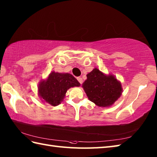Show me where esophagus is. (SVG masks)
<instances>
[{
    "mask_svg": "<svg viewBox=\"0 0 157 157\" xmlns=\"http://www.w3.org/2000/svg\"><path fill=\"white\" fill-rule=\"evenodd\" d=\"M77 79H78V81L79 82V84H82V83H83V79H82V78H80V77H79V78H77Z\"/></svg>",
    "mask_w": 157,
    "mask_h": 157,
    "instance_id": "1",
    "label": "esophagus"
}]
</instances>
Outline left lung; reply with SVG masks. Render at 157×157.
I'll list each match as a JSON object with an SVG mask.
<instances>
[{
    "mask_svg": "<svg viewBox=\"0 0 157 157\" xmlns=\"http://www.w3.org/2000/svg\"><path fill=\"white\" fill-rule=\"evenodd\" d=\"M87 79L82 87L90 101L102 107H107L121 95L122 86L114 75L104 74L94 68L87 74Z\"/></svg>",
    "mask_w": 157,
    "mask_h": 157,
    "instance_id": "left-lung-1",
    "label": "left lung"
}]
</instances>
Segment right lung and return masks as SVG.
Wrapping results in <instances>:
<instances>
[{
	"instance_id": "1",
	"label": "right lung",
	"mask_w": 157,
	"mask_h": 157,
	"mask_svg": "<svg viewBox=\"0 0 157 157\" xmlns=\"http://www.w3.org/2000/svg\"><path fill=\"white\" fill-rule=\"evenodd\" d=\"M80 86L71 74L52 71L47 79L40 82L38 95L40 98L52 106H57L65 98L67 90Z\"/></svg>"
}]
</instances>
